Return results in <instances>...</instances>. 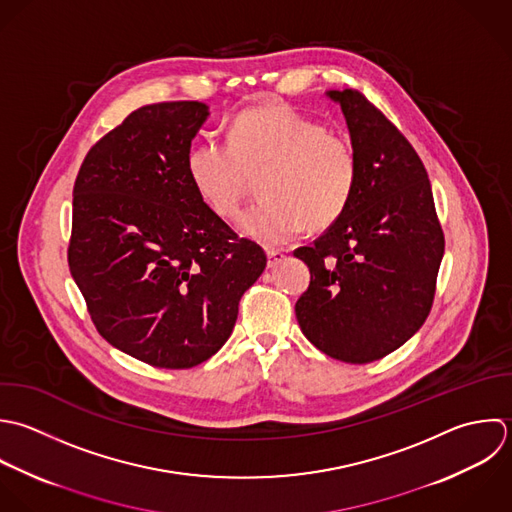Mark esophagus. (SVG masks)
I'll list each match as a JSON object with an SVG mask.
<instances>
[{
  "mask_svg": "<svg viewBox=\"0 0 512 512\" xmlns=\"http://www.w3.org/2000/svg\"><path fill=\"white\" fill-rule=\"evenodd\" d=\"M283 259H285V253H283L281 249H273V247L267 249V265H269L271 269L277 267Z\"/></svg>",
  "mask_w": 512,
  "mask_h": 512,
  "instance_id": "1",
  "label": "esophagus"
}]
</instances>
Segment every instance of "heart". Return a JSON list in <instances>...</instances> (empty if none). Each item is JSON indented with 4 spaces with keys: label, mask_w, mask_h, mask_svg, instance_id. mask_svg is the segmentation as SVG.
I'll use <instances>...</instances> for the list:
<instances>
[{
    "label": "heart",
    "mask_w": 512,
    "mask_h": 512,
    "mask_svg": "<svg viewBox=\"0 0 512 512\" xmlns=\"http://www.w3.org/2000/svg\"><path fill=\"white\" fill-rule=\"evenodd\" d=\"M187 175L205 205L223 219L237 215L253 177L259 201L239 229L281 245L305 227L325 231L349 209L359 181L353 141L289 105L239 113L227 139L207 137L187 155Z\"/></svg>",
    "instance_id": "1"
}]
</instances>
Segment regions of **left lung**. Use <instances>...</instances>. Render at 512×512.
Wrapping results in <instances>:
<instances>
[{"label": "left lung", "mask_w": 512, "mask_h": 512, "mask_svg": "<svg viewBox=\"0 0 512 512\" xmlns=\"http://www.w3.org/2000/svg\"><path fill=\"white\" fill-rule=\"evenodd\" d=\"M359 159L355 197L311 247L295 303L303 335L325 355L363 365L399 349L427 321L445 235L427 169L409 139L361 91H327Z\"/></svg>", "instance_id": "1"}]
</instances>
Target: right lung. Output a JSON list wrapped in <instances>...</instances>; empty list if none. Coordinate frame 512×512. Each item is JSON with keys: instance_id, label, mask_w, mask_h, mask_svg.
<instances>
[{"instance_id": "right-lung-1", "label": "right lung", "mask_w": 512, "mask_h": 512, "mask_svg": "<svg viewBox=\"0 0 512 512\" xmlns=\"http://www.w3.org/2000/svg\"><path fill=\"white\" fill-rule=\"evenodd\" d=\"M199 101L129 113L85 155L73 185L67 263L99 335L159 369H191L229 339L267 265L195 191Z\"/></svg>"}]
</instances>
